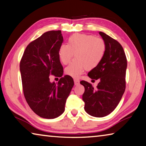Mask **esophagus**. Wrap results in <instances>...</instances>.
<instances>
[{"mask_svg": "<svg viewBox=\"0 0 146 146\" xmlns=\"http://www.w3.org/2000/svg\"><path fill=\"white\" fill-rule=\"evenodd\" d=\"M74 82H75V86H77L80 84V81H79V80H78V79H75V80H74Z\"/></svg>", "mask_w": 146, "mask_h": 146, "instance_id": "esophagus-1", "label": "esophagus"}]
</instances>
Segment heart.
<instances>
[{
  "label": "heart",
  "mask_w": 146,
  "mask_h": 146,
  "mask_svg": "<svg viewBox=\"0 0 146 146\" xmlns=\"http://www.w3.org/2000/svg\"><path fill=\"white\" fill-rule=\"evenodd\" d=\"M106 51L105 41L101 38L88 34L76 33L71 35L67 44L59 47L58 55L60 62L66 65L75 53V60L65 68V73L78 78L86 70H92L99 65Z\"/></svg>",
  "instance_id": "obj_1"
}]
</instances>
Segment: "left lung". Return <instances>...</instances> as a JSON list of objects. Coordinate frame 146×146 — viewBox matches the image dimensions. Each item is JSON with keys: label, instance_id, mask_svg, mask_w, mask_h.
<instances>
[{"label": "left lung", "instance_id": "8db88e82", "mask_svg": "<svg viewBox=\"0 0 146 146\" xmlns=\"http://www.w3.org/2000/svg\"><path fill=\"white\" fill-rule=\"evenodd\" d=\"M106 44V51L97 68L90 71L88 76L99 80L97 88L84 80L80 84L85 91L82 100L84 110L89 115L104 117L110 114L119 104L125 89L127 58L122 46L103 32H99Z\"/></svg>", "mask_w": 146, "mask_h": 146}]
</instances>
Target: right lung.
<instances>
[{
	"instance_id": "1",
	"label": "right lung",
	"mask_w": 146,
	"mask_h": 146,
	"mask_svg": "<svg viewBox=\"0 0 146 146\" xmlns=\"http://www.w3.org/2000/svg\"><path fill=\"white\" fill-rule=\"evenodd\" d=\"M62 42L60 30L47 31L27 46L20 62L24 97L33 111L44 118L62 114L74 86L71 76L62 77L58 51ZM50 75L61 77L56 85L49 81Z\"/></svg>"
}]
</instances>
